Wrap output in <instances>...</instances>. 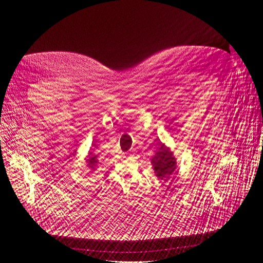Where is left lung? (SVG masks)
<instances>
[{
	"instance_id": "1",
	"label": "left lung",
	"mask_w": 263,
	"mask_h": 263,
	"mask_svg": "<svg viewBox=\"0 0 263 263\" xmlns=\"http://www.w3.org/2000/svg\"><path fill=\"white\" fill-rule=\"evenodd\" d=\"M154 165V170L160 179L168 178L176 170V159L172 151L165 147L163 144L159 148V151L151 160Z\"/></svg>"
}]
</instances>
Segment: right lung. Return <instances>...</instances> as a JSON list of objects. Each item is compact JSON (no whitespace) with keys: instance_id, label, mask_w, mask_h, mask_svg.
Wrapping results in <instances>:
<instances>
[{"instance_id":"obj_1","label":"right lung","mask_w":263,"mask_h":263,"mask_svg":"<svg viewBox=\"0 0 263 263\" xmlns=\"http://www.w3.org/2000/svg\"><path fill=\"white\" fill-rule=\"evenodd\" d=\"M88 166L91 168H95V166L98 163V156L95 155L93 151H90L89 155H88Z\"/></svg>"}]
</instances>
